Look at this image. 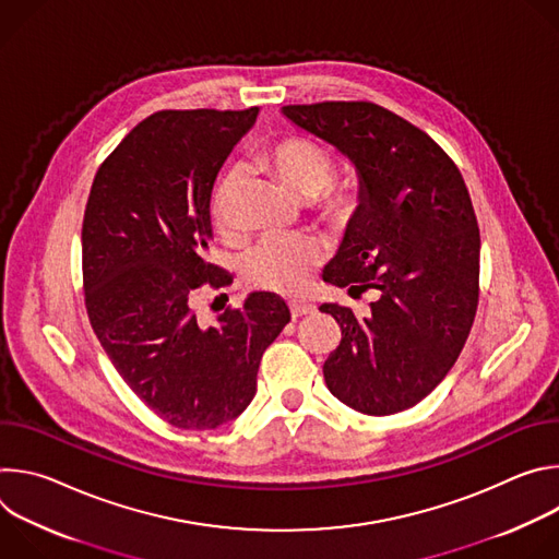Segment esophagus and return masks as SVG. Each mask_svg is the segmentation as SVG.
Masks as SVG:
<instances>
[{"label": "esophagus", "mask_w": 559, "mask_h": 559, "mask_svg": "<svg viewBox=\"0 0 559 559\" xmlns=\"http://www.w3.org/2000/svg\"><path fill=\"white\" fill-rule=\"evenodd\" d=\"M289 309H292V316L298 318V316H305V313H313V311H316V305L305 302V300H292V302H289Z\"/></svg>", "instance_id": "34e87169"}]
</instances>
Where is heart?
I'll use <instances>...</instances> for the list:
<instances>
[{
  "label": "heart",
  "mask_w": 559,
  "mask_h": 559,
  "mask_svg": "<svg viewBox=\"0 0 559 559\" xmlns=\"http://www.w3.org/2000/svg\"><path fill=\"white\" fill-rule=\"evenodd\" d=\"M267 164L287 190L305 201L321 197L334 181L332 156L305 139H285L270 154ZM231 179H227L214 199L218 218L225 214V199ZM347 199L336 194L328 201L332 212L347 210ZM323 259V246L311 236H267L246 259L243 274L250 285L296 294L307 287L313 267Z\"/></svg>",
  "instance_id": "obj_1"
}]
</instances>
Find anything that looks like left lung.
Masks as SVG:
<instances>
[{
  "mask_svg": "<svg viewBox=\"0 0 559 559\" xmlns=\"http://www.w3.org/2000/svg\"><path fill=\"white\" fill-rule=\"evenodd\" d=\"M358 177L356 210L323 281L376 289L371 313L321 305L343 330L330 391L367 416L418 405L457 360L477 309L480 229L455 164L423 130L367 102L283 106Z\"/></svg>",
  "mask_w": 559,
  "mask_h": 559,
  "instance_id": "8db88e82",
  "label": "left lung"
}]
</instances>
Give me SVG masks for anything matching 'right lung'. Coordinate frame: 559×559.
Instances as JSON below:
<instances>
[{
	"instance_id": "add662e5",
	"label": "right lung",
	"mask_w": 559,
	"mask_h": 559,
	"mask_svg": "<svg viewBox=\"0 0 559 559\" xmlns=\"http://www.w3.org/2000/svg\"><path fill=\"white\" fill-rule=\"evenodd\" d=\"M259 112H156L115 147L91 188L82 229L91 325L126 384L179 429L241 416L263 352L292 318L270 292H252L212 325L194 311L201 285L227 283L207 263L210 197Z\"/></svg>"
}]
</instances>
